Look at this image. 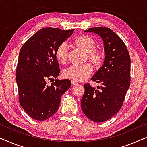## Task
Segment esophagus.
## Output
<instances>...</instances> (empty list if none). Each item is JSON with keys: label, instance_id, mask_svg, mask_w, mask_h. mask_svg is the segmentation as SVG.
Segmentation results:
<instances>
[{"label": "esophagus", "instance_id": "34e87169", "mask_svg": "<svg viewBox=\"0 0 147 147\" xmlns=\"http://www.w3.org/2000/svg\"><path fill=\"white\" fill-rule=\"evenodd\" d=\"M71 84H73V85H76V84H78V82L77 81H76V80H71Z\"/></svg>", "mask_w": 147, "mask_h": 147}]
</instances>
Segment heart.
Returning <instances> with one entry per match:
<instances>
[{
  "mask_svg": "<svg viewBox=\"0 0 147 147\" xmlns=\"http://www.w3.org/2000/svg\"><path fill=\"white\" fill-rule=\"evenodd\" d=\"M75 45L88 53V58L94 65L101 64L103 60V55L100 51L95 50L96 44L94 39L86 35H81L74 39ZM69 45L67 42H61L57 47L55 51V56L60 63H64L67 60ZM93 71V67L89 63L79 65H72L68 67L63 72L65 78H71L77 81L84 80L90 76Z\"/></svg>",
  "mask_w": 147,
  "mask_h": 147,
  "instance_id": "b5f03b06",
  "label": "heart"
}]
</instances>
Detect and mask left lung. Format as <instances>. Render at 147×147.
<instances>
[{
    "instance_id": "left-lung-1",
    "label": "left lung",
    "mask_w": 147,
    "mask_h": 147,
    "mask_svg": "<svg viewBox=\"0 0 147 147\" xmlns=\"http://www.w3.org/2000/svg\"><path fill=\"white\" fill-rule=\"evenodd\" d=\"M84 32L98 34L104 43V64L91 78L100 86L96 88L89 83L84 84L81 99L86 117L100 123L112 118L123 106L131 83V58L125 43L110 28L93 27Z\"/></svg>"
}]
</instances>
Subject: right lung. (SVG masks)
Here are the masks:
<instances>
[{
	"instance_id": "add662e5",
	"label": "right lung",
	"mask_w": 147,
	"mask_h": 147,
	"mask_svg": "<svg viewBox=\"0 0 147 147\" xmlns=\"http://www.w3.org/2000/svg\"><path fill=\"white\" fill-rule=\"evenodd\" d=\"M74 30L42 28L20 49L16 71L19 102L33 119L45 121L52 117L59 109L61 96L71 87L69 79H56L51 84L47 82L59 76L56 49Z\"/></svg>"
}]
</instances>
